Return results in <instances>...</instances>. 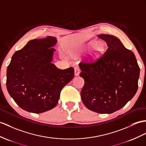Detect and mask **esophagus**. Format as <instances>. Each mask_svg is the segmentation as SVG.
Masks as SVG:
<instances>
[{
	"mask_svg": "<svg viewBox=\"0 0 146 146\" xmlns=\"http://www.w3.org/2000/svg\"><path fill=\"white\" fill-rule=\"evenodd\" d=\"M80 72V70L78 67H76L74 68V74H75L76 76H78L79 75V74Z\"/></svg>",
	"mask_w": 146,
	"mask_h": 146,
	"instance_id": "1",
	"label": "esophagus"
}]
</instances>
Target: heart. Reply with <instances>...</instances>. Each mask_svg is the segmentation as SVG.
<instances>
[{"mask_svg": "<svg viewBox=\"0 0 146 146\" xmlns=\"http://www.w3.org/2000/svg\"><path fill=\"white\" fill-rule=\"evenodd\" d=\"M94 43L93 41H90L87 42L84 47L81 49V51H84L87 50L89 48L92 44ZM92 49H93V51H92L90 54V58L91 59H94L98 56H100L102 53L104 51L105 46L104 44L101 42H95L93 45H92Z\"/></svg>", "mask_w": 146, "mask_h": 146, "instance_id": "1", "label": "heart"}]
</instances>
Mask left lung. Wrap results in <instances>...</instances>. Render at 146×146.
Masks as SVG:
<instances>
[{
  "mask_svg": "<svg viewBox=\"0 0 146 146\" xmlns=\"http://www.w3.org/2000/svg\"><path fill=\"white\" fill-rule=\"evenodd\" d=\"M108 49L94 62H80V76L85 84L81 98L88 109L98 113H112L123 108L136 94L140 69L134 53L118 38L99 35Z\"/></svg>",
  "mask_w": 146,
  "mask_h": 146,
  "instance_id": "left-lung-1",
  "label": "left lung"
}]
</instances>
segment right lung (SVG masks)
I'll use <instances>...</instances> for the list:
<instances>
[{
	"label": "right lung",
	"instance_id": "add662e5",
	"mask_svg": "<svg viewBox=\"0 0 146 146\" xmlns=\"http://www.w3.org/2000/svg\"><path fill=\"white\" fill-rule=\"evenodd\" d=\"M54 36L35 39L14 53L7 70V88L20 107L41 113L54 108L62 88L74 77V69L52 63L57 43Z\"/></svg>",
	"mask_w": 146,
	"mask_h": 146
}]
</instances>
